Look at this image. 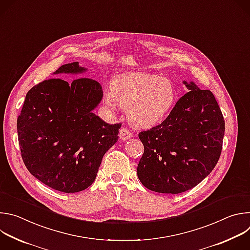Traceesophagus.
Instances as JSON below:
<instances>
[{"instance_id": "esophagus-1", "label": "esophagus", "mask_w": 250, "mask_h": 250, "mask_svg": "<svg viewBox=\"0 0 250 250\" xmlns=\"http://www.w3.org/2000/svg\"><path fill=\"white\" fill-rule=\"evenodd\" d=\"M119 136H120V139H121V140H127V139H129V138L132 136V134H131V132H130L127 128L122 127V128L120 129Z\"/></svg>"}]
</instances>
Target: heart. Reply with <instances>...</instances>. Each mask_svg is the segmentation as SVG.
<instances>
[{"mask_svg":"<svg viewBox=\"0 0 250 250\" xmlns=\"http://www.w3.org/2000/svg\"><path fill=\"white\" fill-rule=\"evenodd\" d=\"M176 101L177 92L169 80L146 73L120 75L103 92L106 108L115 114L122 106L128 108L127 119L138 128H148L162 122Z\"/></svg>","mask_w":250,"mask_h":250,"instance_id":"obj_1","label":"heart"}]
</instances>
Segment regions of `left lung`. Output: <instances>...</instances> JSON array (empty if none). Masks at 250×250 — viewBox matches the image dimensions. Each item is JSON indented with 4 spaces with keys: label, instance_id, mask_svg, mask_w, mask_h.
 Instances as JSON below:
<instances>
[{
    "label": "left lung",
    "instance_id": "8db88e82",
    "mask_svg": "<svg viewBox=\"0 0 250 250\" xmlns=\"http://www.w3.org/2000/svg\"><path fill=\"white\" fill-rule=\"evenodd\" d=\"M160 125L139 132L145 151L137 166L139 181L164 194L188 191L212 171L223 148L225 120L215 96L193 82Z\"/></svg>",
    "mask_w": 250,
    "mask_h": 250
}]
</instances>
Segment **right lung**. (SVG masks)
I'll return each mask as SVG.
<instances>
[{"label": "right lung", "mask_w": 250, "mask_h": 250, "mask_svg": "<svg viewBox=\"0 0 250 250\" xmlns=\"http://www.w3.org/2000/svg\"><path fill=\"white\" fill-rule=\"evenodd\" d=\"M86 70L73 62L54 74L76 75ZM102 98V86L89 78H52L27 92L17 127L21 157L32 176L63 193L93 184L122 125L106 124L93 113Z\"/></svg>", "instance_id": "1"}]
</instances>
